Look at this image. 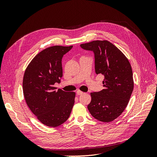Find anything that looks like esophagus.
Here are the masks:
<instances>
[{
	"instance_id": "esophagus-1",
	"label": "esophagus",
	"mask_w": 157,
	"mask_h": 157,
	"mask_svg": "<svg viewBox=\"0 0 157 157\" xmlns=\"http://www.w3.org/2000/svg\"><path fill=\"white\" fill-rule=\"evenodd\" d=\"M76 94H77V95H78V96H79V95H82V94H84V92H82V91H80V90H77V92H76Z\"/></svg>"
}]
</instances>
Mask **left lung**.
<instances>
[{"label": "left lung", "mask_w": 157, "mask_h": 157, "mask_svg": "<svg viewBox=\"0 0 157 157\" xmlns=\"http://www.w3.org/2000/svg\"><path fill=\"white\" fill-rule=\"evenodd\" d=\"M80 47L93 52L95 72L105 77L104 89L90 94L92 100L88 110L97 120L111 122L124 111L133 92L130 63L122 52L107 40H94Z\"/></svg>", "instance_id": "obj_1"}]
</instances>
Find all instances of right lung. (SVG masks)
Wrapping results in <instances>:
<instances>
[{"mask_svg": "<svg viewBox=\"0 0 157 157\" xmlns=\"http://www.w3.org/2000/svg\"><path fill=\"white\" fill-rule=\"evenodd\" d=\"M73 46H54L38 54L27 67L23 79L25 101L42 124L56 127L68 119L75 93L56 90L54 85L63 76L61 60Z\"/></svg>", "mask_w": 157, "mask_h": 157, "instance_id": "right-lung-1", "label": "right lung"}]
</instances>
